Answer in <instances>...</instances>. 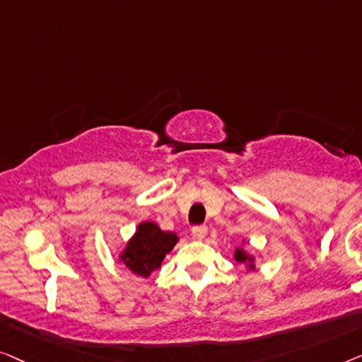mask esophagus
Returning a JSON list of instances; mask_svg holds the SVG:
<instances>
[{"instance_id": "esophagus-1", "label": "esophagus", "mask_w": 362, "mask_h": 362, "mask_svg": "<svg viewBox=\"0 0 362 362\" xmlns=\"http://www.w3.org/2000/svg\"><path fill=\"white\" fill-rule=\"evenodd\" d=\"M206 233H208V228L205 225H198L192 228V236L195 239H203L206 236Z\"/></svg>"}]
</instances>
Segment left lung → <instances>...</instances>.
<instances>
[{
    "mask_svg": "<svg viewBox=\"0 0 362 362\" xmlns=\"http://www.w3.org/2000/svg\"><path fill=\"white\" fill-rule=\"evenodd\" d=\"M234 257H236L238 262H249V267H251V269L254 267L252 266V257H249L246 252L241 251V249H238L236 254H234Z\"/></svg>",
    "mask_w": 362,
    "mask_h": 362,
    "instance_id": "8db88e82",
    "label": "left lung"
}]
</instances>
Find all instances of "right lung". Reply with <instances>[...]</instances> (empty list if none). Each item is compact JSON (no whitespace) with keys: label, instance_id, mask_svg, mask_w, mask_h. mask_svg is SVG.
Returning <instances> with one entry per match:
<instances>
[{"label":"right lung","instance_id":"obj_1","mask_svg":"<svg viewBox=\"0 0 362 362\" xmlns=\"http://www.w3.org/2000/svg\"><path fill=\"white\" fill-rule=\"evenodd\" d=\"M179 241L174 233L162 231L156 223H141L126 251L121 254L126 267L141 277H147L164 261L165 254L172 251Z\"/></svg>","mask_w":362,"mask_h":362}]
</instances>
